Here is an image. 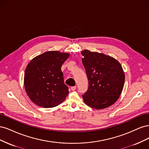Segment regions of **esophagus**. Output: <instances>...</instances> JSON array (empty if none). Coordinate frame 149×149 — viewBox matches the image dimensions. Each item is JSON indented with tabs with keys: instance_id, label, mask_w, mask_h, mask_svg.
Masks as SVG:
<instances>
[{
	"instance_id": "1",
	"label": "esophagus",
	"mask_w": 149,
	"mask_h": 149,
	"mask_svg": "<svg viewBox=\"0 0 149 149\" xmlns=\"http://www.w3.org/2000/svg\"><path fill=\"white\" fill-rule=\"evenodd\" d=\"M76 89V86H72L71 87V89L72 90V91H74V90Z\"/></svg>"
}]
</instances>
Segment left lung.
Returning <instances> with one entry per match:
<instances>
[{
	"mask_svg": "<svg viewBox=\"0 0 149 149\" xmlns=\"http://www.w3.org/2000/svg\"><path fill=\"white\" fill-rule=\"evenodd\" d=\"M89 87L82 96L86 104L96 109L111 106L118 100L124 88L125 74L119 62L104 53L81 52Z\"/></svg>",
	"mask_w": 149,
	"mask_h": 149,
	"instance_id": "8db88e82",
	"label": "left lung"
}]
</instances>
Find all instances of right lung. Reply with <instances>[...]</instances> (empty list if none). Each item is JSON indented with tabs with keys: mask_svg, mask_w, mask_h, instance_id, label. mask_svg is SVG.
<instances>
[{
	"mask_svg": "<svg viewBox=\"0 0 149 149\" xmlns=\"http://www.w3.org/2000/svg\"><path fill=\"white\" fill-rule=\"evenodd\" d=\"M70 53L49 51L35 57L26 66L24 86L35 104L49 108L58 106L69 93L61 68Z\"/></svg>",
	"mask_w": 149,
	"mask_h": 149,
	"instance_id": "obj_1",
	"label": "right lung"
}]
</instances>
